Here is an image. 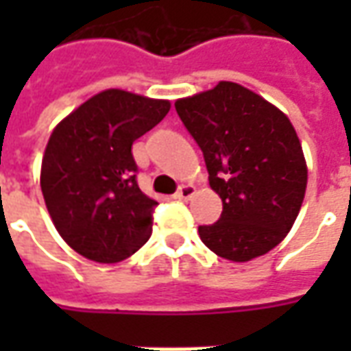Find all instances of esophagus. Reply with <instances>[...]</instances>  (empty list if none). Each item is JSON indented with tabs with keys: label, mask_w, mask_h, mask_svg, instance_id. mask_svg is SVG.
Segmentation results:
<instances>
[{
	"label": "esophagus",
	"mask_w": 351,
	"mask_h": 351,
	"mask_svg": "<svg viewBox=\"0 0 351 351\" xmlns=\"http://www.w3.org/2000/svg\"><path fill=\"white\" fill-rule=\"evenodd\" d=\"M193 193H195V188H193L191 184H182V186L176 190L175 197L180 199V201H188V199H190Z\"/></svg>",
	"instance_id": "obj_1"
}]
</instances>
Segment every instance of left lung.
<instances>
[{
	"label": "left lung",
	"instance_id": "1",
	"mask_svg": "<svg viewBox=\"0 0 351 351\" xmlns=\"http://www.w3.org/2000/svg\"><path fill=\"white\" fill-rule=\"evenodd\" d=\"M203 152L208 182L221 199L220 220L199 226L206 248L250 261L278 246L306 191V161L295 128L280 108L237 82L175 103Z\"/></svg>",
	"mask_w": 351,
	"mask_h": 351
}]
</instances>
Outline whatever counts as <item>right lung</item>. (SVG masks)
Wrapping results in <instances>:
<instances>
[{"mask_svg":"<svg viewBox=\"0 0 351 351\" xmlns=\"http://www.w3.org/2000/svg\"><path fill=\"white\" fill-rule=\"evenodd\" d=\"M171 103L105 90L58 123L43 156L41 190L58 233L97 263L130 258L152 235L156 201L137 184L131 146Z\"/></svg>","mask_w":351,"mask_h":351,"instance_id":"right-lung-1","label":"right lung"}]
</instances>
